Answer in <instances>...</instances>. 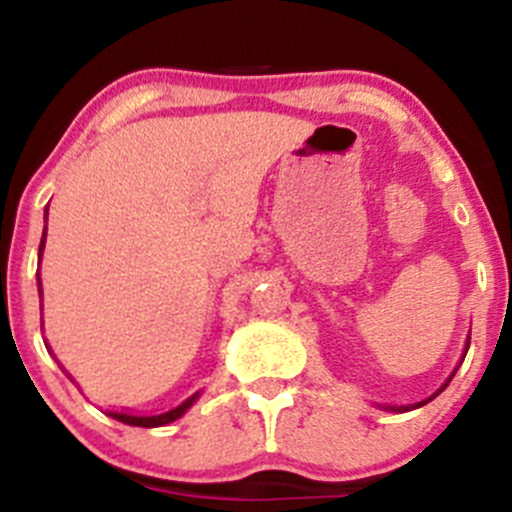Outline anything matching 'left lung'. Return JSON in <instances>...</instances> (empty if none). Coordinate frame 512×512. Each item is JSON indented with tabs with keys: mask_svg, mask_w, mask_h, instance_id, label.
<instances>
[{
	"mask_svg": "<svg viewBox=\"0 0 512 512\" xmlns=\"http://www.w3.org/2000/svg\"><path fill=\"white\" fill-rule=\"evenodd\" d=\"M468 347H471V339H468V342H466V352H468ZM466 352H463V356H466ZM453 374H456V371H453ZM453 374H451V376H448V381H451V379H453ZM448 381H446V384H443V386H441V391H443V389H446V386H448ZM433 396H436V394H433ZM433 396H431V399H433ZM431 399L421 401V404H414V406H391V411H409V409H418V406L428 404V401H431Z\"/></svg>",
	"mask_w": 512,
	"mask_h": 512,
	"instance_id": "obj_1",
	"label": "left lung"
}]
</instances>
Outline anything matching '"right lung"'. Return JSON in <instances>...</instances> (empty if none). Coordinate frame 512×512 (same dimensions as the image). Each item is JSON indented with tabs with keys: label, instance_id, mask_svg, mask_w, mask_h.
<instances>
[{
	"label": "right lung",
	"instance_id": "right-lung-1",
	"mask_svg": "<svg viewBox=\"0 0 512 512\" xmlns=\"http://www.w3.org/2000/svg\"><path fill=\"white\" fill-rule=\"evenodd\" d=\"M44 237H46V227H44ZM44 237H41V245H39V260H41V250H44ZM195 399H198V394H193L188 401H183L180 406H175V409L165 411V414H158V416H133V414H123V411H108V416L116 418V421H121V423H128V426L156 428V426H165V423H170V421H175V418L183 416L185 411L195 404Z\"/></svg>",
	"mask_w": 512,
	"mask_h": 512
}]
</instances>
